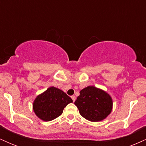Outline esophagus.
Instances as JSON below:
<instances>
[{"label": "esophagus", "instance_id": "1", "mask_svg": "<svg viewBox=\"0 0 146 146\" xmlns=\"http://www.w3.org/2000/svg\"><path fill=\"white\" fill-rule=\"evenodd\" d=\"M71 99H72V100H73V102H74L75 101V100H76V98H75V95H72V96H71Z\"/></svg>", "mask_w": 146, "mask_h": 146}]
</instances>
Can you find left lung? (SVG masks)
Instances as JSON below:
<instances>
[{"label": "left lung", "mask_w": 146, "mask_h": 146, "mask_svg": "<svg viewBox=\"0 0 146 146\" xmlns=\"http://www.w3.org/2000/svg\"><path fill=\"white\" fill-rule=\"evenodd\" d=\"M80 115L88 121H100L111 113L113 100L106 92L95 86H87L75 100Z\"/></svg>", "instance_id": "1"}]
</instances>
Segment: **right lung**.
Returning a JSON list of instances; mask_svg holds the SVG:
<instances>
[{
	"label": "right lung",
	"instance_id": "1",
	"mask_svg": "<svg viewBox=\"0 0 146 146\" xmlns=\"http://www.w3.org/2000/svg\"><path fill=\"white\" fill-rule=\"evenodd\" d=\"M71 102L72 99L64 92L52 86L36 98L33 111L42 120L49 121L61 115L64 108Z\"/></svg>",
	"mask_w": 146,
	"mask_h": 146
}]
</instances>
